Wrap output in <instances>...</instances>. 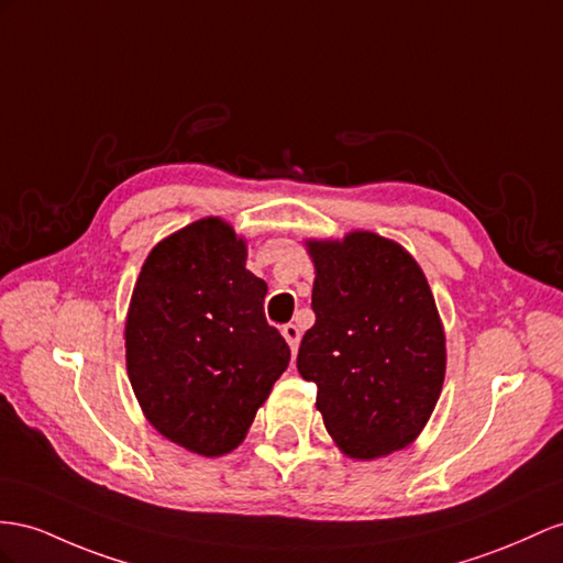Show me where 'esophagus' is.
I'll list each match as a JSON object with an SVG mask.
<instances>
[{"label": "esophagus", "instance_id": "1", "mask_svg": "<svg viewBox=\"0 0 563 563\" xmlns=\"http://www.w3.org/2000/svg\"><path fill=\"white\" fill-rule=\"evenodd\" d=\"M280 333H283V338L287 340V344H290V350H292V354H295L297 347H299V338H301L299 328H297L295 323H285V325L280 328Z\"/></svg>", "mask_w": 563, "mask_h": 563}]
</instances>
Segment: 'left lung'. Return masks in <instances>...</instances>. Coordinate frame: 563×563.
<instances>
[{
	"mask_svg": "<svg viewBox=\"0 0 563 563\" xmlns=\"http://www.w3.org/2000/svg\"><path fill=\"white\" fill-rule=\"evenodd\" d=\"M316 323L297 368L325 430L354 459L401 450L428 423L444 380V333L419 264L397 242L352 233L309 242Z\"/></svg>",
	"mask_w": 563,
	"mask_h": 563,
	"instance_id": "8db88e82",
	"label": "left lung"
}]
</instances>
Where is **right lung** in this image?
Returning <instances> with one entry per match:
<instances>
[{
  "label": "right lung",
  "instance_id": "add662e5",
  "mask_svg": "<svg viewBox=\"0 0 563 563\" xmlns=\"http://www.w3.org/2000/svg\"><path fill=\"white\" fill-rule=\"evenodd\" d=\"M244 262L233 228L201 219L150 252L128 311V376L144 416L205 456L235 450L290 364L264 316L268 287Z\"/></svg>",
  "mask_w": 563,
  "mask_h": 563
}]
</instances>
